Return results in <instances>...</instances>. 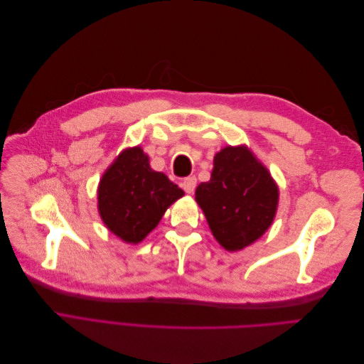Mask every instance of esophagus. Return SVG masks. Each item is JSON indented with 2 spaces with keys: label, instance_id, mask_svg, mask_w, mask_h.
I'll use <instances>...</instances> for the list:
<instances>
[{
  "label": "esophagus",
  "instance_id": "obj_1",
  "mask_svg": "<svg viewBox=\"0 0 364 364\" xmlns=\"http://www.w3.org/2000/svg\"><path fill=\"white\" fill-rule=\"evenodd\" d=\"M196 185H197V179L194 178V176H188V178H185L182 181V188L185 193H188V194L194 193Z\"/></svg>",
  "mask_w": 364,
  "mask_h": 364
}]
</instances>
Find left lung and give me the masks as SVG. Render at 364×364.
Here are the masks:
<instances>
[{
    "mask_svg": "<svg viewBox=\"0 0 364 364\" xmlns=\"http://www.w3.org/2000/svg\"><path fill=\"white\" fill-rule=\"evenodd\" d=\"M196 200L218 243L240 250L272 225L278 186L246 147H226L214 158L211 181L197 186Z\"/></svg>",
    "mask_w": 364,
    "mask_h": 364,
    "instance_id": "1",
    "label": "left lung"
}]
</instances>
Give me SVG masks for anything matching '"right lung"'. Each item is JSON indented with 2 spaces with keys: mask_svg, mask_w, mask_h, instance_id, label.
<instances>
[{
  "mask_svg": "<svg viewBox=\"0 0 364 364\" xmlns=\"http://www.w3.org/2000/svg\"><path fill=\"white\" fill-rule=\"evenodd\" d=\"M183 191L164 173L153 171L139 147L121 153L98 186V211L111 232L139 243Z\"/></svg>",
  "mask_w": 364,
  "mask_h": 364,
  "instance_id": "right-lung-1",
  "label": "right lung"
}]
</instances>
